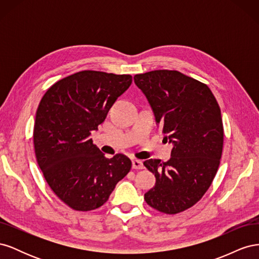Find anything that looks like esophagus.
I'll use <instances>...</instances> for the list:
<instances>
[{
	"label": "esophagus",
	"instance_id": "1",
	"mask_svg": "<svg viewBox=\"0 0 259 259\" xmlns=\"http://www.w3.org/2000/svg\"><path fill=\"white\" fill-rule=\"evenodd\" d=\"M133 168H135V169H143V168H144L143 162L140 161V160L134 159V160H133Z\"/></svg>",
	"mask_w": 259,
	"mask_h": 259
}]
</instances>
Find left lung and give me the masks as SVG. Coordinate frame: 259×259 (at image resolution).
<instances>
[{"label":"left lung","mask_w":259,"mask_h":259,"mask_svg":"<svg viewBox=\"0 0 259 259\" xmlns=\"http://www.w3.org/2000/svg\"><path fill=\"white\" fill-rule=\"evenodd\" d=\"M134 81L173 144L167 162H144L155 176L145 200L161 213H180L201 200L217 173L224 146L221 108L206 84L176 70L136 74Z\"/></svg>","instance_id":"8db88e82"}]
</instances>
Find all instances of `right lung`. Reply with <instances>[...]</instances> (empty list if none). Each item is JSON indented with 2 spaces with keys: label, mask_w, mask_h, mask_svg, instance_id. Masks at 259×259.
I'll return each mask as SVG.
<instances>
[{
  "label": "right lung",
  "mask_w": 259,
  "mask_h": 259,
  "mask_svg": "<svg viewBox=\"0 0 259 259\" xmlns=\"http://www.w3.org/2000/svg\"><path fill=\"white\" fill-rule=\"evenodd\" d=\"M131 84L130 74L84 70L53 84L37 107L33 130L37 164L53 192L74 210L104 205L131 170L126 155L108 159L91 138Z\"/></svg>",
  "instance_id": "right-lung-1"
}]
</instances>
